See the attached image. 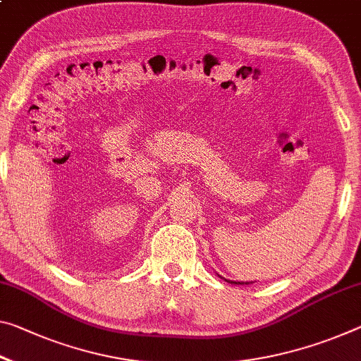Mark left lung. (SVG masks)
I'll use <instances>...</instances> for the list:
<instances>
[{"instance_id":"obj_1","label":"left lung","mask_w":361,"mask_h":361,"mask_svg":"<svg viewBox=\"0 0 361 361\" xmlns=\"http://www.w3.org/2000/svg\"><path fill=\"white\" fill-rule=\"evenodd\" d=\"M234 284H243V283H234Z\"/></svg>"}]
</instances>
